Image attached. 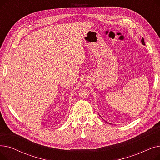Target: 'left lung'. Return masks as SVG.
Masks as SVG:
<instances>
[{
  "label": "left lung",
  "instance_id": "obj_1",
  "mask_svg": "<svg viewBox=\"0 0 160 160\" xmlns=\"http://www.w3.org/2000/svg\"><path fill=\"white\" fill-rule=\"evenodd\" d=\"M141 43L143 45H145V41H144V39H143V38H142V39H141Z\"/></svg>",
  "mask_w": 160,
  "mask_h": 160
}]
</instances>
